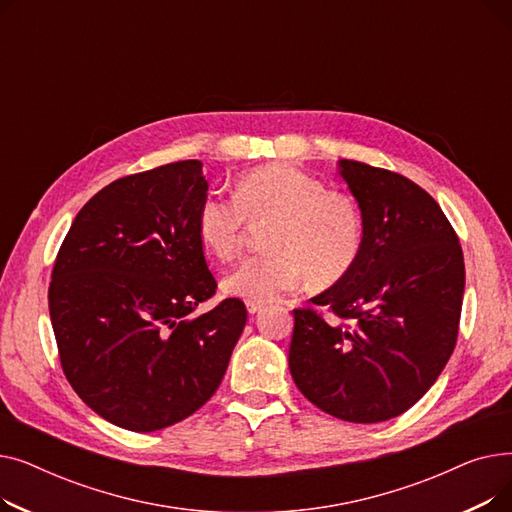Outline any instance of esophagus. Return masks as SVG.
Segmentation results:
<instances>
[{
	"mask_svg": "<svg viewBox=\"0 0 512 512\" xmlns=\"http://www.w3.org/2000/svg\"><path fill=\"white\" fill-rule=\"evenodd\" d=\"M247 309H249V313H259V311L263 309V303H259V301H247Z\"/></svg>",
	"mask_w": 512,
	"mask_h": 512,
	"instance_id": "obj_1",
	"label": "esophagus"
}]
</instances>
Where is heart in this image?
<instances>
[{"label":"heart","mask_w":512,"mask_h":512,"mask_svg":"<svg viewBox=\"0 0 512 512\" xmlns=\"http://www.w3.org/2000/svg\"><path fill=\"white\" fill-rule=\"evenodd\" d=\"M272 222L267 249L224 278V290L247 301H274L307 278L317 286L340 282L359 261L363 220L357 205L290 164L242 174L234 197L207 193L197 209V236L215 259H232L245 230Z\"/></svg>","instance_id":"1"}]
</instances>
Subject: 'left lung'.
<instances>
[{"label": "left lung", "instance_id": "obj_1", "mask_svg": "<svg viewBox=\"0 0 512 512\" xmlns=\"http://www.w3.org/2000/svg\"><path fill=\"white\" fill-rule=\"evenodd\" d=\"M338 172L359 203L363 249L340 282L294 309L288 367L313 405L351 423L398 417L448 363L465 292L459 236L413 180L361 161Z\"/></svg>", "mask_w": 512, "mask_h": 512}]
</instances>
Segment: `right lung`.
<instances>
[{
    "label": "right lung",
    "mask_w": 512,
    "mask_h": 512,
    "mask_svg": "<svg viewBox=\"0 0 512 512\" xmlns=\"http://www.w3.org/2000/svg\"><path fill=\"white\" fill-rule=\"evenodd\" d=\"M199 159L118 178L78 211L49 284V317L66 380L99 417L155 432L201 409L218 390L247 324L215 294L197 209Z\"/></svg>",
    "instance_id": "1"
}]
</instances>
